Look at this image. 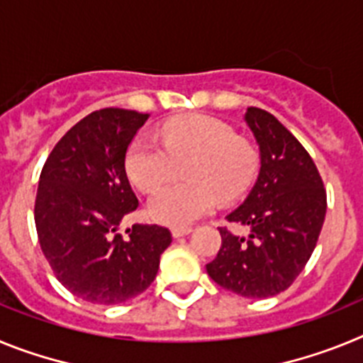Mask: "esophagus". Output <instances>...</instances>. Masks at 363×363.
Wrapping results in <instances>:
<instances>
[{
    "label": "esophagus",
    "instance_id": "1",
    "mask_svg": "<svg viewBox=\"0 0 363 363\" xmlns=\"http://www.w3.org/2000/svg\"><path fill=\"white\" fill-rule=\"evenodd\" d=\"M191 233V227H174V229H172V236H174V238H182V236H187V234Z\"/></svg>",
    "mask_w": 363,
    "mask_h": 363
}]
</instances>
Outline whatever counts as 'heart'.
<instances>
[{"label":"heart","mask_w":363,"mask_h":363,"mask_svg":"<svg viewBox=\"0 0 363 363\" xmlns=\"http://www.w3.org/2000/svg\"><path fill=\"white\" fill-rule=\"evenodd\" d=\"M162 145L134 138L125 154V172L138 191L152 194L185 164L187 182L169 186L149 201V216L169 227H185L213 213L220 200L238 198L258 169V150L216 118L194 114L167 121Z\"/></svg>","instance_id":"b5f03b06"}]
</instances>
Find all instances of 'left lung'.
<instances>
[{"instance_id":"8db88e82","label":"left lung","mask_w":363,"mask_h":363,"mask_svg":"<svg viewBox=\"0 0 363 363\" xmlns=\"http://www.w3.org/2000/svg\"><path fill=\"white\" fill-rule=\"evenodd\" d=\"M245 123L259 147V174L227 220L247 227L249 236L220 227L221 247L207 272L240 296L269 298L291 287L309 262L327 194L309 152L271 112L249 107Z\"/></svg>"}]
</instances>
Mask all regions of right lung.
Instances as JSON below:
<instances>
[{
	"mask_svg": "<svg viewBox=\"0 0 363 363\" xmlns=\"http://www.w3.org/2000/svg\"><path fill=\"white\" fill-rule=\"evenodd\" d=\"M147 120L127 108L91 112L56 143L40 176L34 220L41 251L65 289L98 306L142 294L172 242L160 225L118 233L138 207L125 154Z\"/></svg>",
	"mask_w": 363,
	"mask_h": 363,
	"instance_id": "1",
	"label": "right lung"
}]
</instances>
